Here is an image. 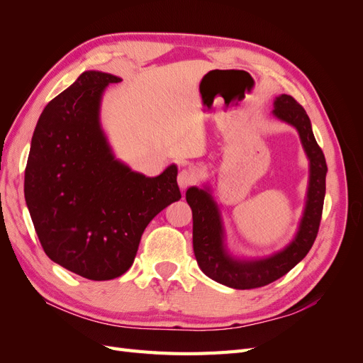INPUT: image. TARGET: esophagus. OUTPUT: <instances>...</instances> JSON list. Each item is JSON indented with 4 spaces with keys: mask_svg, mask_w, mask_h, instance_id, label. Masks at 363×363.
<instances>
[{
    "mask_svg": "<svg viewBox=\"0 0 363 363\" xmlns=\"http://www.w3.org/2000/svg\"><path fill=\"white\" fill-rule=\"evenodd\" d=\"M177 182H179V186L182 189H186L188 186H191L194 182H195V174L192 169L189 168H184L179 172L177 175Z\"/></svg>",
    "mask_w": 363,
    "mask_h": 363,
    "instance_id": "1",
    "label": "esophagus"
}]
</instances>
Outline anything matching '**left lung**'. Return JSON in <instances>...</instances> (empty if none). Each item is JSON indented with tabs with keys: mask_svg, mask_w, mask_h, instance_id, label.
Returning <instances> with one entry per match:
<instances>
[{
	"mask_svg": "<svg viewBox=\"0 0 363 363\" xmlns=\"http://www.w3.org/2000/svg\"><path fill=\"white\" fill-rule=\"evenodd\" d=\"M272 113L298 130L303 148L311 160L306 208L298 232L286 248L259 260H239L232 257L224 247L221 215L211 192L199 188H189L186 192V201L192 208L194 218L192 242L195 259L207 277L233 289L262 288L283 277L306 257L320 230L327 164L324 152L315 140L311 119L304 108L295 101V98L286 94L276 98Z\"/></svg>",
	"mask_w": 363,
	"mask_h": 363,
	"instance_id": "left-lung-1",
	"label": "left lung"
}]
</instances>
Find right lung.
I'll use <instances>...</instances> for the list:
<instances>
[{"mask_svg":"<svg viewBox=\"0 0 363 363\" xmlns=\"http://www.w3.org/2000/svg\"><path fill=\"white\" fill-rule=\"evenodd\" d=\"M119 77L86 71L47 104L31 138L24 194L47 256L89 280L131 267L140 236L182 199L177 167L145 177L118 162L100 125L101 95Z\"/></svg>","mask_w":363,"mask_h":363,"instance_id":"obj_1","label":"right lung"}]
</instances>
